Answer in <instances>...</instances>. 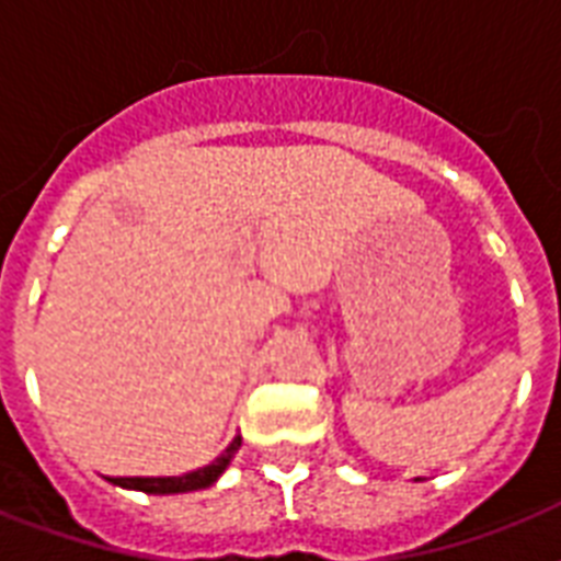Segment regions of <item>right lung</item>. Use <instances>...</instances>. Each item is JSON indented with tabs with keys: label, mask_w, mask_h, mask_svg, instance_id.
<instances>
[{
	"label": "right lung",
	"mask_w": 561,
	"mask_h": 561,
	"mask_svg": "<svg viewBox=\"0 0 561 561\" xmlns=\"http://www.w3.org/2000/svg\"><path fill=\"white\" fill-rule=\"evenodd\" d=\"M238 448H241V436H236V439L227 445V451L220 454L218 460L209 462V466H203V469L197 471H188L183 478H113V483L125 489H139V492H148V495H178V492L206 489L224 474V469H227L229 460L236 457Z\"/></svg>",
	"instance_id": "right-lung-1"
}]
</instances>
